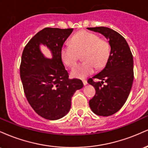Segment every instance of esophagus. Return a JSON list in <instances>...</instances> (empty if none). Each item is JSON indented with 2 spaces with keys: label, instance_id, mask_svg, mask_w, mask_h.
<instances>
[{
  "label": "esophagus",
  "instance_id": "esophagus-1",
  "mask_svg": "<svg viewBox=\"0 0 148 148\" xmlns=\"http://www.w3.org/2000/svg\"><path fill=\"white\" fill-rule=\"evenodd\" d=\"M83 83H84V86H86V85L88 84V82L86 80H83Z\"/></svg>",
  "mask_w": 148,
  "mask_h": 148
}]
</instances>
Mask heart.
<instances>
[{
	"label": "heart",
	"mask_w": 148,
	"mask_h": 148,
	"mask_svg": "<svg viewBox=\"0 0 148 148\" xmlns=\"http://www.w3.org/2000/svg\"><path fill=\"white\" fill-rule=\"evenodd\" d=\"M70 42L61 49V58L64 63L69 67H74L81 53L84 60L71 71L72 77L84 79L92 74L95 67L101 68L106 64L110 53L109 44L97 35L81 31L71 38Z\"/></svg>",
	"instance_id": "b5f03b06"
}]
</instances>
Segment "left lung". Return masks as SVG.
<instances>
[{"label":"left lung","mask_w":148,"mask_h":148,"mask_svg":"<svg viewBox=\"0 0 148 148\" xmlns=\"http://www.w3.org/2000/svg\"><path fill=\"white\" fill-rule=\"evenodd\" d=\"M87 29L103 35L111 47L106 65L92 77L101 81L95 82L91 78L88 81L96 90L89 101L91 110L98 115L109 116L123 107L130 93L134 81L133 56L125 39L115 30L106 27Z\"/></svg>","instance_id":"left-lung-1"}]
</instances>
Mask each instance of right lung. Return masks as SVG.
Masks as SVG:
<instances>
[{
  "instance_id": "obj_1",
  "label": "right lung",
  "mask_w": 148,
  "mask_h": 148,
  "mask_svg": "<svg viewBox=\"0 0 148 148\" xmlns=\"http://www.w3.org/2000/svg\"><path fill=\"white\" fill-rule=\"evenodd\" d=\"M73 28H45L23 49L20 76L28 103L42 118L56 120L69 113L74 92L84 87L81 80L69 79L60 51ZM47 46L52 58L46 57L40 46Z\"/></svg>"
}]
</instances>
